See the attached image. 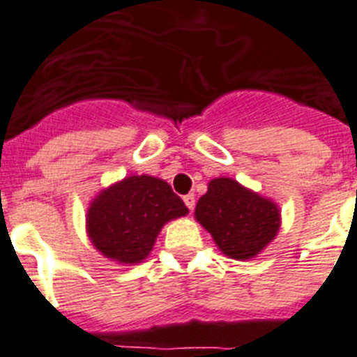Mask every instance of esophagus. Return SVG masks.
I'll list each match as a JSON object with an SVG mask.
<instances>
[{
	"mask_svg": "<svg viewBox=\"0 0 357 357\" xmlns=\"http://www.w3.org/2000/svg\"><path fill=\"white\" fill-rule=\"evenodd\" d=\"M184 204H185V207L189 208V211H192V208H195V204H196V200H195V195H185L184 196Z\"/></svg>",
	"mask_w": 357,
	"mask_h": 357,
	"instance_id": "obj_1",
	"label": "esophagus"
}]
</instances>
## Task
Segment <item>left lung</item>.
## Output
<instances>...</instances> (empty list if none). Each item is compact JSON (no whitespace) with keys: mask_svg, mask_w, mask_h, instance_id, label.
Returning <instances> with one entry per match:
<instances>
[{"mask_svg":"<svg viewBox=\"0 0 357 357\" xmlns=\"http://www.w3.org/2000/svg\"><path fill=\"white\" fill-rule=\"evenodd\" d=\"M195 219L234 260H251L266 250L281 227L276 202L230 176L212 178L195 208Z\"/></svg>","mask_w":357,"mask_h":357,"instance_id":"8db88e82","label":"left lung"}]
</instances>
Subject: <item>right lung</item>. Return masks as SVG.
I'll return each mask as SVG.
<instances>
[{
  "label": "right lung",
  "instance_id": "right-lung-1",
  "mask_svg": "<svg viewBox=\"0 0 357 357\" xmlns=\"http://www.w3.org/2000/svg\"><path fill=\"white\" fill-rule=\"evenodd\" d=\"M189 211L172 185L152 175H129L100 189L86 211L91 244L120 266L142 264L166 223Z\"/></svg>",
  "mask_w": 357,
  "mask_h": 357
}]
</instances>
